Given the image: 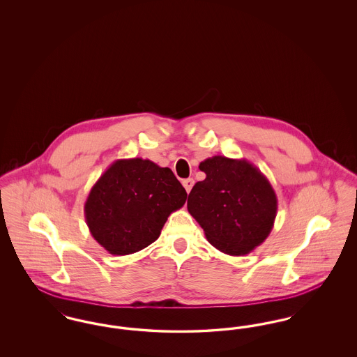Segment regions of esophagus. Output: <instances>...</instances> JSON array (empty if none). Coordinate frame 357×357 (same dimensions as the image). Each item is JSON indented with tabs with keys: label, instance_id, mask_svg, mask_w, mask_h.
<instances>
[{
	"label": "esophagus",
	"instance_id": "obj_1",
	"mask_svg": "<svg viewBox=\"0 0 357 357\" xmlns=\"http://www.w3.org/2000/svg\"><path fill=\"white\" fill-rule=\"evenodd\" d=\"M182 185L183 187L186 188L187 194L191 191V188L194 186V179L192 178H188V179H185L183 182H182Z\"/></svg>",
	"mask_w": 357,
	"mask_h": 357
}]
</instances>
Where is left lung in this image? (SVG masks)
I'll use <instances>...</instances> for the list:
<instances>
[{
	"instance_id": "obj_1",
	"label": "left lung",
	"mask_w": 357,
	"mask_h": 357,
	"mask_svg": "<svg viewBox=\"0 0 357 357\" xmlns=\"http://www.w3.org/2000/svg\"><path fill=\"white\" fill-rule=\"evenodd\" d=\"M206 178L188 194L187 210L222 253L249 255L269 237L277 195L268 178L246 159L221 155L199 163Z\"/></svg>"
}]
</instances>
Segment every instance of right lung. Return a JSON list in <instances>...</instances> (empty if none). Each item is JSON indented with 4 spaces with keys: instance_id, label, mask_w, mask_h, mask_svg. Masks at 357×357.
Here are the masks:
<instances>
[{
    "instance_id": "add662e5",
    "label": "right lung",
    "mask_w": 357,
    "mask_h": 357,
    "mask_svg": "<svg viewBox=\"0 0 357 357\" xmlns=\"http://www.w3.org/2000/svg\"><path fill=\"white\" fill-rule=\"evenodd\" d=\"M186 199L169 167L142 158L118 159L91 188L85 222L109 255H132L159 238L171 213Z\"/></svg>"
}]
</instances>
